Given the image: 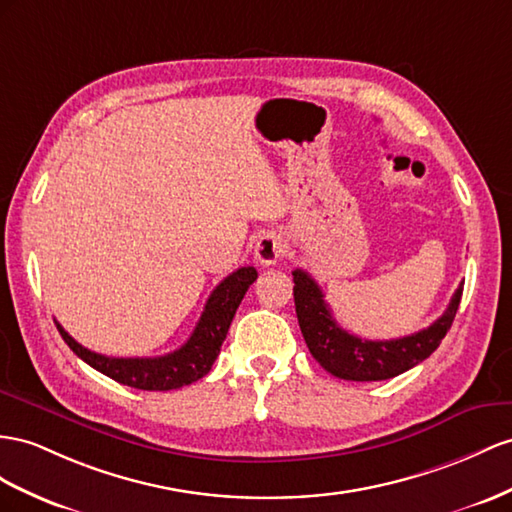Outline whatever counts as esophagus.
<instances>
[{"instance_id":"obj_1","label":"esophagus","mask_w":512,"mask_h":512,"mask_svg":"<svg viewBox=\"0 0 512 512\" xmlns=\"http://www.w3.org/2000/svg\"><path fill=\"white\" fill-rule=\"evenodd\" d=\"M285 255V242L277 233L261 235L255 244V259L261 266H274Z\"/></svg>"}]
</instances>
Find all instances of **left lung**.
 Listing matches in <instances>:
<instances>
[{"label": "left lung", "mask_w": 512, "mask_h": 512, "mask_svg": "<svg viewBox=\"0 0 512 512\" xmlns=\"http://www.w3.org/2000/svg\"><path fill=\"white\" fill-rule=\"evenodd\" d=\"M292 274L296 316L307 348L326 372L344 378V381H385V378L398 376L428 359L439 348L445 333L450 331L463 296L461 283L443 316L432 322L428 329L400 339H387V342H370V339H361L344 331L333 320L320 285L305 270L296 268Z\"/></svg>", "instance_id": "1"}]
</instances>
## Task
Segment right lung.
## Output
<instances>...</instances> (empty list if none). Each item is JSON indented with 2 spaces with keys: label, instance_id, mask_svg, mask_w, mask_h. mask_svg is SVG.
Here are the masks:
<instances>
[{
  "label": "right lung",
  "instance_id": "obj_1",
  "mask_svg": "<svg viewBox=\"0 0 512 512\" xmlns=\"http://www.w3.org/2000/svg\"><path fill=\"white\" fill-rule=\"evenodd\" d=\"M255 279L257 270L253 266H246L231 272L225 281H220L212 296L207 298V305L188 342L164 357L119 359L99 355V352L77 344L58 322L56 326L64 342L69 344L77 357L86 361L90 368L110 376L112 381L144 391L179 389L183 385H192L194 381H199V378L212 370L235 311H238L246 290L253 285Z\"/></svg>",
  "mask_w": 512,
  "mask_h": 512
}]
</instances>
